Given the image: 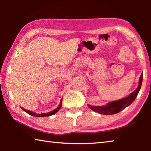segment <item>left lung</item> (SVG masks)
Listing matches in <instances>:
<instances>
[{
    "mask_svg": "<svg viewBox=\"0 0 151 151\" xmlns=\"http://www.w3.org/2000/svg\"><path fill=\"white\" fill-rule=\"evenodd\" d=\"M143 81V75L142 74L139 77V85L135 91H134L132 93H130L128 97L123 98L120 100H118L114 102H111L108 103L106 106H93L88 105L89 108L91 110H93L99 114L103 115H113L117 114L119 112L122 111L125 108L129 106V105L132 103L135 100L137 94L142 87V84Z\"/></svg>",
    "mask_w": 151,
    "mask_h": 151,
    "instance_id": "left-lung-1",
    "label": "left lung"
}]
</instances>
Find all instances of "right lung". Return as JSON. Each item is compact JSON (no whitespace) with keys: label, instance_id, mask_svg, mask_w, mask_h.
<instances>
[{"label":"right lung","instance_id":"1","mask_svg":"<svg viewBox=\"0 0 151 151\" xmlns=\"http://www.w3.org/2000/svg\"><path fill=\"white\" fill-rule=\"evenodd\" d=\"M62 99H61L60 103L59 106L55 109V110H54L51 111H50V112H48V113H47V114L45 113V114H36V113H34L33 111H28V110H25L24 108H22V107H21V108H22V110H24V111H26L27 114H28L30 115H32V116H35V117H47V116H50V115H53V114H56V112H57L58 111V110H60V109L61 108V107H62Z\"/></svg>","mask_w":151,"mask_h":151}]
</instances>
